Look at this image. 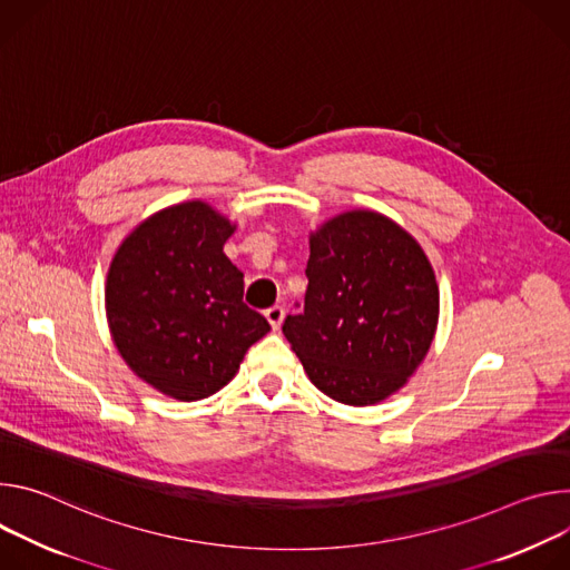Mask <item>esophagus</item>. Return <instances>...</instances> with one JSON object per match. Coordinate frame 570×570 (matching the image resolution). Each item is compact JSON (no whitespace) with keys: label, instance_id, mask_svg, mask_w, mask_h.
<instances>
[{"label":"esophagus","instance_id":"1","mask_svg":"<svg viewBox=\"0 0 570 570\" xmlns=\"http://www.w3.org/2000/svg\"><path fill=\"white\" fill-rule=\"evenodd\" d=\"M265 317H267V322L272 324V328L278 331L281 324H283V320H285V307H283V305H274V307H269V309L265 312Z\"/></svg>","mask_w":570,"mask_h":570}]
</instances>
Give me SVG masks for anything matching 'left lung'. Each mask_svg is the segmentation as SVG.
<instances>
[{"label": "left lung", "mask_w": 570, "mask_h": 570, "mask_svg": "<svg viewBox=\"0 0 570 570\" xmlns=\"http://www.w3.org/2000/svg\"><path fill=\"white\" fill-rule=\"evenodd\" d=\"M307 292L283 335L314 387L344 405H375L423 362L439 287L419 242L390 217L351 210L309 235Z\"/></svg>", "instance_id": "8db88e82"}]
</instances>
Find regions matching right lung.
Masks as SVG:
<instances>
[{"label": "right lung", "instance_id": "1", "mask_svg": "<svg viewBox=\"0 0 570 570\" xmlns=\"http://www.w3.org/2000/svg\"><path fill=\"white\" fill-rule=\"evenodd\" d=\"M204 202L169 206L121 242L106 278L112 342L147 385L199 401L233 381L250 344L272 326L244 296V274L226 258L233 235Z\"/></svg>", "mask_w": 570, "mask_h": 570}]
</instances>
